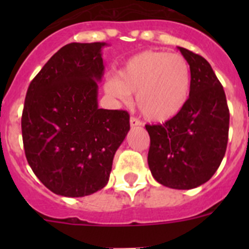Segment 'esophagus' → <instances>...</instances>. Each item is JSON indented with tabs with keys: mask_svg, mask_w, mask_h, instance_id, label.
I'll use <instances>...</instances> for the list:
<instances>
[{
	"mask_svg": "<svg viewBox=\"0 0 249 249\" xmlns=\"http://www.w3.org/2000/svg\"><path fill=\"white\" fill-rule=\"evenodd\" d=\"M129 124H131V127H138V126H141V124H142V122H141L138 118L131 117V118H129Z\"/></svg>",
	"mask_w": 249,
	"mask_h": 249,
	"instance_id": "34e87169",
	"label": "esophagus"
}]
</instances>
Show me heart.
<instances>
[{
    "instance_id": "obj_1",
    "label": "heart",
    "mask_w": 249,
    "mask_h": 249,
    "mask_svg": "<svg viewBox=\"0 0 249 249\" xmlns=\"http://www.w3.org/2000/svg\"><path fill=\"white\" fill-rule=\"evenodd\" d=\"M192 74L183 56L147 50L132 56L109 80L106 91L122 102L137 94L141 113L149 121L163 122L176 117L190 98Z\"/></svg>"
}]
</instances>
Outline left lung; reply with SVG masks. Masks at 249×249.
<instances>
[{
    "mask_svg": "<svg viewBox=\"0 0 249 249\" xmlns=\"http://www.w3.org/2000/svg\"><path fill=\"white\" fill-rule=\"evenodd\" d=\"M192 74L190 98L163 124H146L148 166L158 183L191 190L210 181L224 157L230 129L226 93L207 59L178 47Z\"/></svg>",
    "mask_w": 249,
    "mask_h": 249,
    "instance_id": "obj_1",
    "label": "left lung"
}]
</instances>
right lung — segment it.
Wrapping results in <instances>:
<instances>
[{"label":"right lung","mask_w":249,"mask_h":249,"mask_svg":"<svg viewBox=\"0 0 249 249\" xmlns=\"http://www.w3.org/2000/svg\"><path fill=\"white\" fill-rule=\"evenodd\" d=\"M103 46H63L28 86L21 120L25 155L56 195L85 197L102 190L129 131L128 112L98 108Z\"/></svg>","instance_id":"right-lung-1"}]
</instances>
